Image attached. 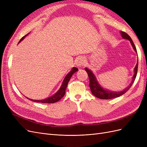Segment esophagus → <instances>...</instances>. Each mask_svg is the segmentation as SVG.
Returning a JSON list of instances; mask_svg holds the SVG:
<instances>
[{"mask_svg": "<svg viewBox=\"0 0 147 147\" xmlns=\"http://www.w3.org/2000/svg\"><path fill=\"white\" fill-rule=\"evenodd\" d=\"M84 61H85V60H84V58L82 56L79 57L77 59V65L78 67H82L84 64Z\"/></svg>", "mask_w": 147, "mask_h": 147, "instance_id": "1", "label": "esophagus"}]
</instances>
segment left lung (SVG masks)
Returning <instances> with one entry per match:
<instances>
[{
    "label": "left lung",
    "mask_w": 147,
    "mask_h": 147,
    "mask_svg": "<svg viewBox=\"0 0 147 147\" xmlns=\"http://www.w3.org/2000/svg\"><path fill=\"white\" fill-rule=\"evenodd\" d=\"M120 33H121V36L123 38L127 39L131 42L133 48H134L135 51L137 52V50H136L134 43L133 42L131 38L129 37V35L127 34H126V32H124L123 31H121V30H120ZM137 69H138V62L134 68V76L132 77V80L131 82V83L129 84V86H127V88L125 89V90L122 91H119V92H112V91H110L104 90V89L102 88L99 85V84L97 83L94 75L93 74V73L91 72V71L90 70L88 69L87 68H85L84 69H85L86 72L88 73L89 79H90V84H89V85H90L92 94L96 97H97V98L100 99H111L116 98V97H119L120 96L124 94V93H126L129 90V88L132 85L133 83L134 82V80L137 75Z\"/></svg>",
    "instance_id": "8db88e82"
}]
</instances>
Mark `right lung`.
I'll list each match as a JSON object with an SVG mask.
<instances>
[{
    "mask_svg": "<svg viewBox=\"0 0 147 147\" xmlns=\"http://www.w3.org/2000/svg\"><path fill=\"white\" fill-rule=\"evenodd\" d=\"M27 34V35H28ZM27 35H24V37H22L21 38V40H20L19 43L23 40L24 38V37L26 36ZM78 69L76 67H74L72 69V70L70 71V72L66 75L64 81L63 82V84H62V85L60 88V89L59 90V91H57L56 94H55L53 96H52L51 97H48V98H47L45 99H43V100H32V99H28L27 97V99H29L30 100H32L33 102H41V103H44V104H50V103H55V102L59 101L62 97H63L64 95H65V90H66V88L67 86V84L68 83L70 80V79L71 78V77L72 76V75L75 72L78 71Z\"/></svg>",
    "mask_w": 147,
    "mask_h": 147,
    "instance_id": "right-lung-1",
    "label": "right lung"
}]
</instances>
